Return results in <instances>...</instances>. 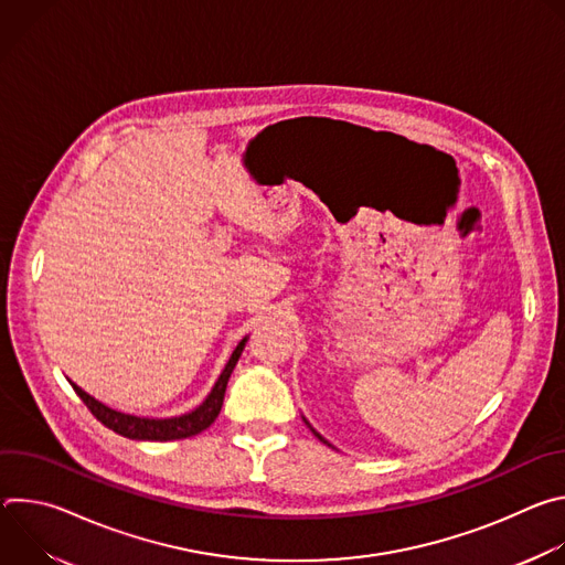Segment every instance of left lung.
Wrapping results in <instances>:
<instances>
[{"label":"left lung","mask_w":565,"mask_h":565,"mask_svg":"<svg viewBox=\"0 0 565 565\" xmlns=\"http://www.w3.org/2000/svg\"><path fill=\"white\" fill-rule=\"evenodd\" d=\"M303 423H306V425H308V427H310V423H308V420H306V418H303ZM310 431H312V434H315V436H317V438H319V440H321V443H327V445H331V443H329V440H327V438H321V436H319V434H317V431H315V429H312V427H310Z\"/></svg>","instance_id":"8db88e82"}]
</instances>
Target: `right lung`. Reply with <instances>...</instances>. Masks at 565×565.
Returning a JSON list of instances; mask_svg holds the SVG:
<instances>
[{"instance_id":"add662e5","label":"right lung","mask_w":565,"mask_h":565,"mask_svg":"<svg viewBox=\"0 0 565 565\" xmlns=\"http://www.w3.org/2000/svg\"><path fill=\"white\" fill-rule=\"evenodd\" d=\"M246 342H248V335L241 340L236 344V349L232 351L225 369L221 371L218 380L214 382L212 391L207 393V397L201 402V405L183 416H172V418H140V416H131V414H122V412H116L107 405H103L100 399H96L94 395H89L87 391L79 388L77 384H73L71 380V386L73 391L79 395V399L85 402V405L89 407V412L111 431L125 436V438H131V440H158V443H166V440H179V438H190V436H196L201 434L203 429H207L221 407H223V395H225V386H227V380L241 358V353H244L246 349Z\"/></svg>"}]
</instances>
